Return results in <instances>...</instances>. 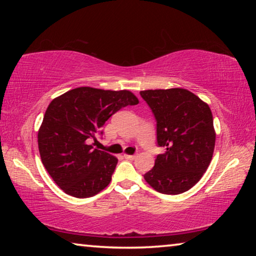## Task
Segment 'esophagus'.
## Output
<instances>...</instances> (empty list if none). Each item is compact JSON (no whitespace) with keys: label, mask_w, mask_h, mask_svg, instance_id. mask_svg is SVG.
I'll return each instance as SVG.
<instances>
[{"label":"esophagus","mask_w":256,"mask_h":256,"mask_svg":"<svg viewBox=\"0 0 256 256\" xmlns=\"http://www.w3.org/2000/svg\"><path fill=\"white\" fill-rule=\"evenodd\" d=\"M124 158L125 159H128V160H133L136 158V154H124Z\"/></svg>","instance_id":"34e87169"}]
</instances>
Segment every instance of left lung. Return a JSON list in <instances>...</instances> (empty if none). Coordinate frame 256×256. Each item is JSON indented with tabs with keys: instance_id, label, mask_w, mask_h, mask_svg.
I'll list each match as a JSON object with an SVG mask.
<instances>
[{
	"instance_id": "8db88e82",
	"label": "left lung",
	"mask_w": 256,
	"mask_h": 256,
	"mask_svg": "<svg viewBox=\"0 0 256 256\" xmlns=\"http://www.w3.org/2000/svg\"><path fill=\"white\" fill-rule=\"evenodd\" d=\"M157 120V141L164 146L144 175L162 194H180L193 188L211 162L216 144L209 105L183 88L140 92Z\"/></svg>"
}]
</instances>
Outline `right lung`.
I'll return each mask as SVG.
<instances>
[{
	"label": "right lung",
	"instance_id": "obj_1",
	"mask_svg": "<svg viewBox=\"0 0 256 256\" xmlns=\"http://www.w3.org/2000/svg\"><path fill=\"white\" fill-rule=\"evenodd\" d=\"M138 99L130 90L79 86L54 98L38 130L42 162L60 190L84 198L107 188L115 156L94 149L92 140L112 114ZM102 133V132H100Z\"/></svg>",
	"mask_w": 256,
	"mask_h": 256
}]
</instances>
